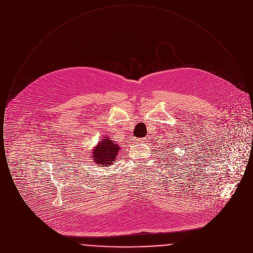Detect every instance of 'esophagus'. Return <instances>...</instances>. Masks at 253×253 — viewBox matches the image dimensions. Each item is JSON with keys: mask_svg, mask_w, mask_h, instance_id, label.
I'll return each mask as SVG.
<instances>
[{"mask_svg": "<svg viewBox=\"0 0 253 253\" xmlns=\"http://www.w3.org/2000/svg\"><path fill=\"white\" fill-rule=\"evenodd\" d=\"M146 140H147V139H146V138H139V139H137V141H138V142H141V143H144V142H146Z\"/></svg>", "mask_w": 253, "mask_h": 253, "instance_id": "esophagus-1", "label": "esophagus"}]
</instances>
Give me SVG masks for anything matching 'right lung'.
<instances>
[{"label":"right lung","instance_id":"right-lung-1","mask_svg":"<svg viewBox=\"0 0 253 253\" xmlns=\"http://www.w3.org/2000/svg\"><path fill=\"white\" fill-rule=\"evenodd\" d=\"M120 146L108 136H103L100 141L93 148L91 159L99 167H110L120 152Z\"/></svg>","mask_w":253,"mask_h":253}]
</instances>
